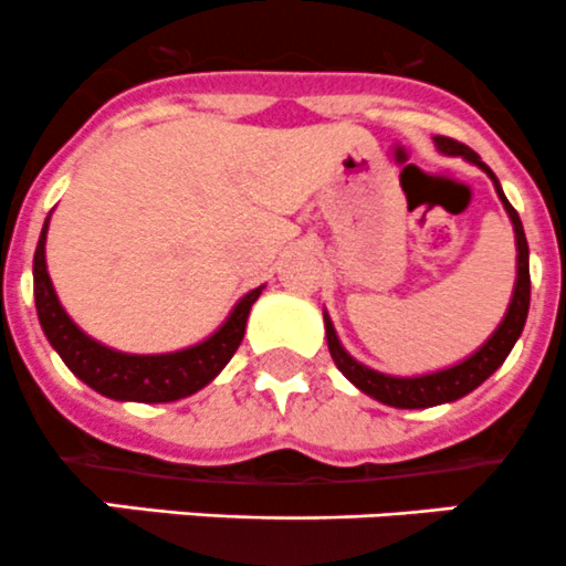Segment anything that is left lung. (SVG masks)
<instances>
[{"instance_id":"left-lung-1","label":"left lung","mask_w":566,"mask_h":566,"mask_svg":"<svg viewBox=\"0 0 566 566\" xmlns=\"http://www.w3.org/2000/svg\"><path fill=\"white\" fill-rule=\"evenodd\" d=\"M434 143H438L440 154L462 156V159L479 165L481 170L492 178V184H495V192L497 198H501L503 209H506L509 220H512L514 239H517V283H514V294H512V302H509L506 316H503V322L497 324L495 333L490 335V340H486L475 355L468 357V360H462L460 366L443 368V371H434V374H423V377H388V374H379L374 371V368L357 363L355 357L346 355L338 335H335L333 322H329V316L324 313V329H327L329 355H333L335 366L340 368V374H344L352 385H357L363 394L371 396V399L382 401V405H390V407H401V410L446 405V401H457L462 399V396L471 394V390L479 388V385L484 382V379L490 377L503 360H506L509 352H512L514 340L520 338V333H523L525 327V316H528V302H531L528 242H525V231H523V222H520V214L514 211V206L509 203L506 195H503L495 172L479 159L475 150L468 148V145L457 143V139L434 137Z\"/></svg>"}]
</instances>
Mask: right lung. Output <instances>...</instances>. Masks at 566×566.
I'll use <instances>...</instances> for the list:
<instances>
[{
	"instance_id": "right-lung-1",
	"label": "right lung",
	"mask_w": 566,
	"mask_h": 566,
	"mask_svg": "<svg viewBox=\"0 0 566 566\" xmlns=\"http://www.w3.org/2000/svg\"><path fill=\"white\" fill-rule=\"evenodd\" d=\"M46 231L49 220L43 222L41 239H38L35 248V264H32L38 318H41L49 344L57 349L65 366L82 382L91 385L101 396H109V399L159 405V401H176L184 399V396H192L195 390L209 385L228 366L233 352L242 344L250 307L259 300L261 289L244 294L239 305L233 307L231 316H228V322L203 344L170 352V355H126V352L109 349V346L98 344L91 335L82 333L71 322L69 313L63 311L46 272Z\"/></svg>"
}]
</instances>
